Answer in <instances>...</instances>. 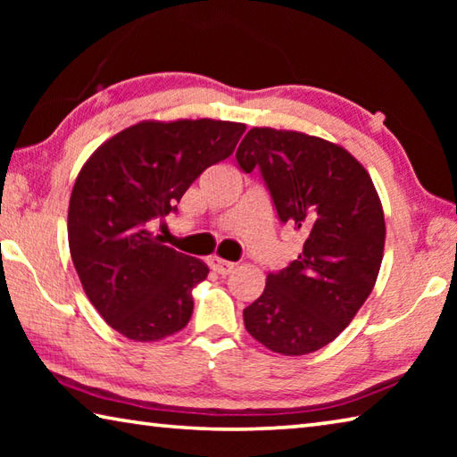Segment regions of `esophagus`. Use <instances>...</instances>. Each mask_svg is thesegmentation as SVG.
I'll return each instance as SVG.
<instances>
[{
	"instance_id": "obj_1",
	"label": "esophagus",
	"mask_w": 457,
	"mask_h": 457,
	"mask_svg": "<svg viewBox=\"0 0 457 457\" xmlns=\"http://www.w3.org/2000/svg\"><path fill=\"white\" fill-rule=\"evenodd\" d=\"M207 262H210V268L213 270V272H218V274H221V276H228V274L231 272V270L236 268L234 262L221 260V258H218V256H212Z\"/></svg>"
}]
</instances>
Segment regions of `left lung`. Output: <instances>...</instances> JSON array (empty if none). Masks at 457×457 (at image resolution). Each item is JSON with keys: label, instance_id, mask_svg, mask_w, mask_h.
<instances>
[{"label": "left lung", "instance_id": "1", "mask_svg": "<svg viewBox=\"0 0 457 457\" xmlns=\"http://www.w3.org/2000/svg\"><path fill=\"white\" fill-rule=\"evenodd\" d=\"M236 159L245 173L260 169L278 218L306 237L244 311L245 330L286 357L319 351L349 327L381 270L385 215L373 179L345 146L298 130L253 127Z\"/></svg>", "mask_w": 457, "mask_h": 457}]
</instances>
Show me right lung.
<instances>
[{"label":"right lung","instance_id":"obj_1","mask_svg":"<svg viewBox=\"0 0 457 457\" xmlns=\"http://www.w3.org/2000/svg\"><path fill=\"white\" fill-rule=\"evenodd\" d=\"M244 122L141 120L82 165L68 207V245L92 306L122 337L163 340L187 327L191 290L210 268L149 229L177 212L197 177L234 153Z\"/></svg>","mask_w":457,"mask_h":457}]
</instances>
